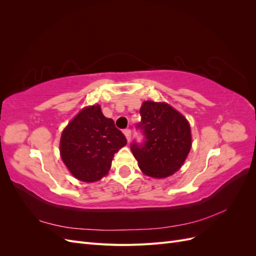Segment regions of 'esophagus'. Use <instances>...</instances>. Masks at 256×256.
<instances>
[{
  "label": "esophagus",
  "mask_w": 256,
  "mask_h": 256,
  "mask_svg": "<svg viewBox=\"0 0 256 256\" xmlns=\"http://www.w3.org/2000/svg\"><path fill=\"white\" fill-rule=\"evenodd\" d=\"M124 134H125L127 141L129 142L130 138H131V131L129 129H125V130H124Z\"/></svg>",
  "instance_id": "esophagus-1"
}]
</instances>
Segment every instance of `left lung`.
<instances>
[{
	"instance_id": "1",
	"label": "left lung",
	"mask_w": 256,
	"mask_h": 256,
	"mask_svg": "<svg viewBox=\"0 0 256 256\" xmlns=\"http://www.w3.org/2000/svg\"><path fill=\"white\" fill-rule=\"evenodd\" d=\"M140 125L146 141L132 144L131 150L141 171L150 177L166 178L176 173L187 159L192 146L188 120L166 102H143Z\"/></svg>"
}]
</instances>
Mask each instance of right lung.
<instances>
[{
	"mask_svg": "<svg viewBox=\"0 0 256 256\" xmlns=\"http://www.w3.org/2000/svg\"><path fill=\"white\" fill-rule=\"evenodd\" d=\"M126 144L113 120L92 104L84 106L62 131L60 154L74 178L90 184L108 175L114 154Z\"/></svg>",
	"mask_w": 256,
	"mask_h": 256,
	"instance_id": "obj_1",
	"label": "right lung"
}]
</instances>
